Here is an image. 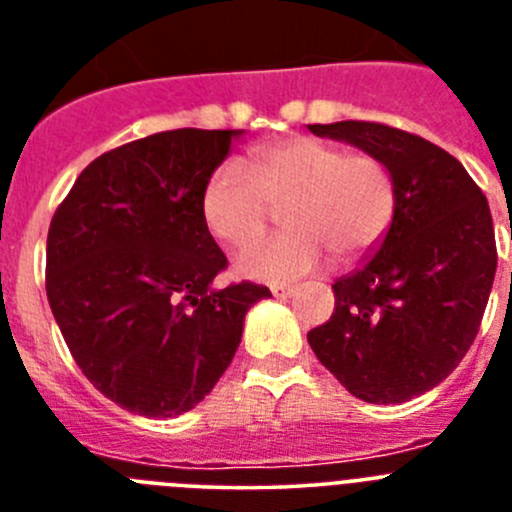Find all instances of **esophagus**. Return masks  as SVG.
<instances>
[{"label": "esophagus", "instance_id": "1", "mask_svg": "<svg viewBox=\"0 0 512 512\" xmlns=\"http://www.w3.org/2000/svg\"><path fill=\"white\" fill-rule=\"evenodd\" d=\"M292 292H295V287H289V284H274L271 287V295L274 297H289Z\"/></svg>", "mask_w": 512, "mask_h": 512}]
</instances>
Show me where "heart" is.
I'll return each mask as SVG.
<instances>
[{
  "mask_svg": "<svg viewBox=\"0 0 512 512\" xmlns=\"http://www.w3.org/2000/svg\"><path fill=\"white\" fill-rule=\"evenodd\" d=\"M279 207L287 230L238 256L246 277L289 282L320 269L328 253L343 264L361 259L390 230L397 189L374 153L297 135L217 166L200 200L210 233L230 246L259 241Z\"/></svg>",
  "mask_w": 512,
  "mask_h": 512,
  "instance_id": "heart-1",
  "label": "heart"
}]
</instances>
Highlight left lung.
Here are the masks:
<instances>
[{"instance_id":"8db88e82","label":"left lung","mask_w":512,"mask_h":512,"mask_svg":"<svg viewBox=\"0 0 512 512\" xmlns=\"http://www.w3.org/2000/svg\"><path fill=\"white\" fill-rule=\"evenodd\" d=\"M310 130L382 158L397 207L379 251L333 284L336 310L307 343L359 400L408 402L449 377L477 338L497 269L490 205L467 169L420 135L364 120Z\"/></svg>"}]
</instances>
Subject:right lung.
Here are the masks:
<instances>
[{
	"label": "right lung",
	"instance_id": "1",
	"mask_svg": "<svg viewBox=\"0 0 512 512\" xmlns=\"http://www.w3.org/2000/svg\"><path fill=\"white\" fill-rule=\"evenodd\" d=\"M235 130H166L94 158L58 205L45 292L84 377L146 418L192 410L223 377L264 284L225 289L228 269L202 217Z\"/></svg>",
	"mask_w": 512,
	"mask_h": 512
}]
</instances>
